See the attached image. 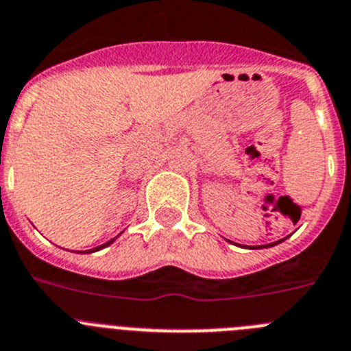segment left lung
Instances as JSON below:
<instances>
[{
  "mask_svg": "<svg viewBox=\"0 0 351 351\" xmlns=\"http://www.w3.org/2000/svg\"><path fill=\"white\" fill-rule=\"evenodd\" d=\"M285 239H287V237H285ZM285 239H282V240H278V242H273V243H266V245H249V247H245V249H268V247H273V245H276V243H280V242H284ZM234 245H239V243H234ZM242 247V245H240Z\"/></svg>",
  "mask_w": 351,
  "mask_h": 351,
  "instance_id": "obj_1",
  "label": "left lung"
}]
</instances>
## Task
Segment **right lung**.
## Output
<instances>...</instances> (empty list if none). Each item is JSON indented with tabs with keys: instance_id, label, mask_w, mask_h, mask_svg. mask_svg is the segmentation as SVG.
I'll use <instances>...</instances> for the list:
<instances>
[{
	"instance_id": "right-lung-1",
	"label": "right lung",
	"mask_w": 351,
	"mask_h": 351,
	"mask_svg": "<svg viewBox=\"0 0 351 351\" xmlns=\"http://www.w3.org/2000/svg\"><path fill=\"white\" fill-rule=\"evenodd\" d=\"M118 237H120V234H118ZM118 237H114V239H111V240H109V242L102 243V245L95 247V249H90V250H80V252H83V254H92V252H97V250H102V249H106V247H108V245H111V243L114 242V240H117Z\"/></svg>"
}]
</instances>
